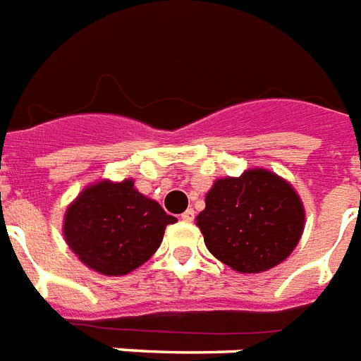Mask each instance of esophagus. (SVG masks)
Segmentation results:
<instances>
[{"label": "esophagus", "instance_id": "esophagus-1", "mask_svg": "<svg viewBox=\"0 0 361 361\" xmlns=\"http://www.w3.org/2000/svg\"><path fill=\"white\" fill-rule=\"evenodd\" d=\"M181 220L183 221H193L195 220V210L193 208H188L183 214H181Z\"/></svg>", "mask_w": 361, "mask_h": 361}]
</instances>
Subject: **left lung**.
<instances>
[{
    "instance_id": "8db88e82",
    "label": "left lung",
    "mask_w": 361,
    "mask_h": 361,
    "mask_svg": "<svg viewBox=\"0 0 361 361\" xmlns=\"http://www.w3.org/2000/svg\"><path fill=\"white\" fill-rule=\"evenodd\" d=\"M197 216L204 245L241 274H258L283 262L304 229V208L289 183L256 168L224 178L207 193Z\"/></svg>"
}]
</instances>
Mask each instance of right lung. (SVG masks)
I'll return each mask as SVG.
<instances>
[{"instance_id":"right-lung-1","label":"right lung","mask_w":361,"mask_h":361,"mask_svg":"<svg viewBox=\"0 0 361 361\" xmlns=\"http://www.w3.org/2000/svg\"><path fill=\"white\" fill-rule=\"evenodd\" d=\"M173 221L159 202L135 191L132 180L99 181L68 207L63 231L85 266L105 276H124L157 252Z\"/></svg>"}]
</instances>
